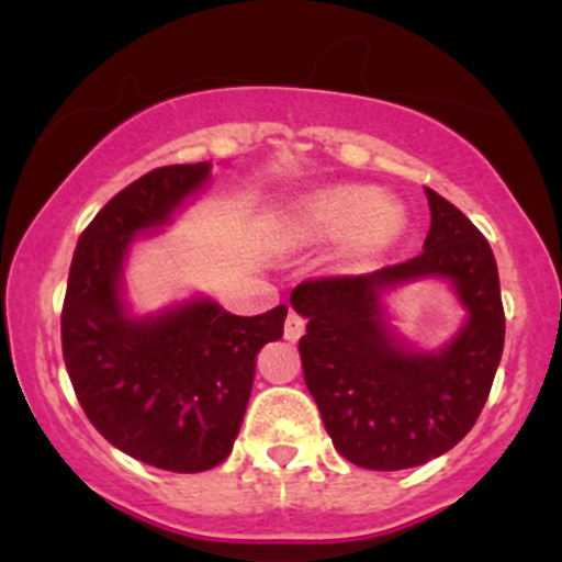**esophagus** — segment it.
I'll use <instances>...</instances> for the list:
<instances>
[{
	"instance_id": "1",
	"label": "esophagus",
	"mask_w": 562,
	"mask_h": 562,
	"mask_svg": "<svg viewBox=\"0 0 562 562\" xmlns=\"http://www.w3.org/2000/svg\"><path fill=\"white\" fill-rule=\"evenodd\" d=\"M303 330H306V322H303L295 312H290L285 319V338L290 340V344H295V340L303 335Z\"/></svg>"
}]
</instances>
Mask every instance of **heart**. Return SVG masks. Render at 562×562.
<instances>
[{
	"label": "heart",
	"instance_id": "1",
	"mask_svg": "<svg viewBox=\"0 0 562 562\" xmlns=\"http://www.w3.org/2000/svg\"><path fill=\"white\" fill-rule=\"evenodd\" d=\"M406 227V211L383 198L375 187L333 184L295 200L288 211V232L295 243H340L338 259L346 269L375 263Z\"/></svg>",
	"mask_w": 562,
	"mask_h": 562
}]
</instances>
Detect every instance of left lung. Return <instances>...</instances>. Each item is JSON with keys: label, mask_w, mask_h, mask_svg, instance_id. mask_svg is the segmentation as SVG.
<instances>
[{"label": "left lung", "mask_w": 562, "mask_h": 562, "mask_svg": "<svg viewBox=\"0 0 562 562\" xmlns=\"http://www.w3.org/2000/svg\"><path fill=\"white\" fill-rule=\"evenodd\" d=\"M430 229L423 254L362 277L301 282L290 306L308 319L299 340L306 389L333 447L367 470L425 465L479 420L505 346L499 274L486 237L425 187ZM443 281L467 312L438 349L392 325L384 299L415 281Z\"/></svg>", "instance_id": "obj_1"}]
</instances>
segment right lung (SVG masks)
I'll return each instance as SVG.
<instances>
[{"label": "right lung", "instance_id": "obj_1", "mask_svg": "<svg viewBox=\"0 0 562 562\" xmlns=\"http://www.w3.org/2000/svg\"><path fill=\"white\" fill-rule=\"evenodd\" d=\"M209 179V160L164 166L108 200L76 245L60 319L70 383L94 428L124 454L173 473L227 460L256 357L282 338L288 317V306L237 317L203 293L145 314L128 303L134 243L169 227Z\"/></svg>", "mask_w": 562, "mask_h": 562}]
</instances>
